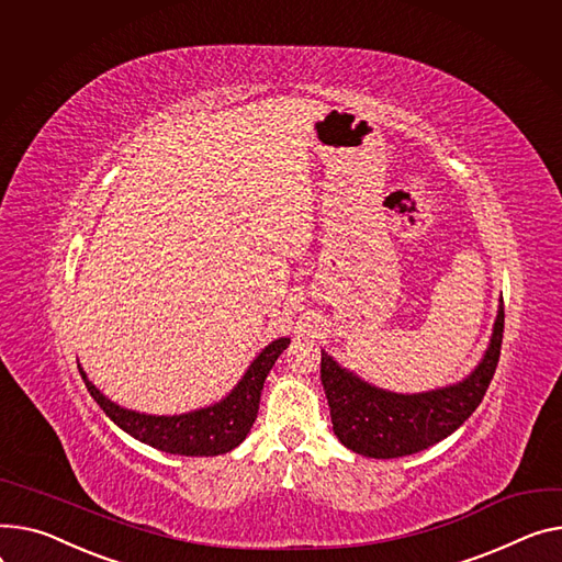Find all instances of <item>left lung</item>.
Masks as SVG:
<instances>
[{
  "instance_id": "obj_1",
  "label": "left lung",
  "mask_w": 562,
  "mask_h": 562,
  "mask_svg": "<svg viewBox=\"0 0 562 562\" xmlns=\"http://www.w3.org/2000/svg\"><path fill=\"white\" fill-rule=\"evenodd\" d=\"M504 339V303L491 348L468 380L418 395H397L370 386L321 355V382L329 402L331 427L348 450L372 459H397L427 450L457 431L481 404L497 370Z\"/></svg>"
}]
</instances>
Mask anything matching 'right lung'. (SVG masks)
Instances as JSON below:
<instances>
[{
    "mask_svg": "<svg viewBox=\"0 0 562 562\" xmlns=\"http://www.w3.org/2000/svg\"><path fill=\"white\" fill-rule=\"evenodd\" d=\"M289 339H278L259 352V357L246 370L244 380L235 386V391L214 406L192 411L184 416H144L135 411L122 408L115 402L103 397L94 384L81 378L94 397V402L105 411V416L122 427L133 438L156 447L167 454L180 457H216L226 454L248 436L259 408V395L265 389V380L269 370L278 361V357L286 350Z\"/></svg>",
    "mask_w": 562,
    "mask_h": 562,
    "instance_id": "1",
    "label": "right lung"
}]
</instances>
